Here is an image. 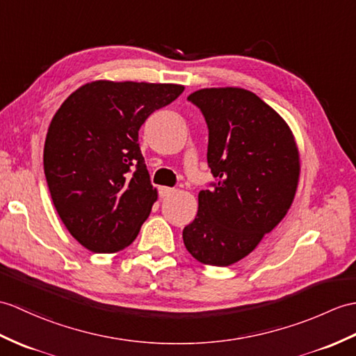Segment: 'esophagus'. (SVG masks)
<instances>
[{
	"instance_id": "esophagus-1",
	"label": "esophagus",
	"mask_w": 356,
	"mask_h": 356,
	"mask_svg": "<svg viewBox=\"0 0 356 356\" xmlns=\"http://www.w3.org/2000/svg\"><path fill=\"white\" fill-rule=\"evenodd\" d=\"M175 191H176V189H175V188H168V186H161V188H159V195H161L162 198H167V197H170V195H172V194H175Z\"/></svg>"
}]
</instances>
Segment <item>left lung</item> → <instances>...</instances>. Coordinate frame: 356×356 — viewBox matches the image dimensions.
<instances>
[{
    "instance_id": "left-lung-1",
    "label": "left lung",
    "mask_w": 356,
    "mask_h": 356,
    "mask_svg": "<svg viewBox=\"0 0 356 356\" xmlns=\"http://www.w3.org/2000/svg\"><path fill=\"white\" fill-rule=\"evenodd\" d=\"M188 100L208 124V165L216 181L198 193L184 229L186 250L206 266L227 267L252 253L294 200L300 158L291 129L241 88H206Z\"/></svg>"
}]
</instances>
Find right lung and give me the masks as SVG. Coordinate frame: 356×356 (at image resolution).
<instances>
[{
  "instance_id": "right-lung-1",
  "label": "right lung",
  "mask_w": 356,
  "mask_h": 356,
  "mask_svg": "<svg viewBox=\"0 0 356 356\" xmlns=\"http://www.w3.org/2000/svg\"><path fill=\"white\" fill-rule=\"evenodd\" d=\"M184 89L97 80L56 112L44 147L47 184L63 225L88 250L115 253L135 241L158 200L138 131Z\"/></svg>"
}]
</instances>
